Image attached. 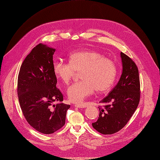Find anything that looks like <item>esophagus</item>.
I'll return each mask as SVG.
<instances>
[{"mask_svg":"<svg viewBox=\"0 0 160 160\" xmlns=\"http://www.w3.org/2000/svg\"><path fill=\"white\" fill-rule=\"evenodd\" d=\"M74 106H75L76 107H77V108H82L86 107L87 105H86V103H78V104H75Z\"/></svg>","mask_w":160,"mask_h":160,"instance_id":"34e87169","label":"esophagus"}]
</instances>
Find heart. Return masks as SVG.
Returning <instances> with one entry per match:
<instances>
[{"mask_svg": "<svg viewBox=\"0 0 160 160\" xmlns=\"http://www.w3.org/2000/svg\"><path fill=\"white\" fill-rule=\"evenodd\" d=\"M52 68L55 76L65 84L71 82L76 72L80 71L82 80L74 83L67 89L68 99L74 102H82L95 89L99 93L108 92L117 75L114 62L93 50L74 52L69 55L68 63L55 61Z\"/></svg>", "mask_w": 160, "mask_h": 160, "instance_id": "1", "label": "heart"}]
</instances>
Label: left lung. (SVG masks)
Wrapping results in <instances>:
<instances>
[{"mask_svg":"<svg viewBox=\"0 0 160 160\" xmlns=\"http://www.w3.org/2000/svg\"><path fill=\"white\" fill-rule=\"evenodd\" d=\"M122 74L117 85L99 102V116L93 128L104 135L121 130L129 122L140 101V80L138 68L127 55L120 53Z\"/></svg>","mask_w":160,"mask_h":160,"instance_id":"obj_1","label":"left lung"}]
</instances>
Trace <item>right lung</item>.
Instances as JSON below:
<instances>
[{"mask_svg":"<svg viewBox=\"0 0 160 160\" xmlns=\"http://www.w3.org/2000/svg\"><path fill=\"white\" fill-rule=\"evenodd\" d=\"M55 49L39 44L27 55L20 67L18 95L23 116L34 129L51 134L65 123L69 105L63 101L56 88L57 78L53 72V55Z\"/></svg>","mask_w":160,"mask_h":160,"instance_id":"right-lung-1","label":"right lung"}]
</instances>
